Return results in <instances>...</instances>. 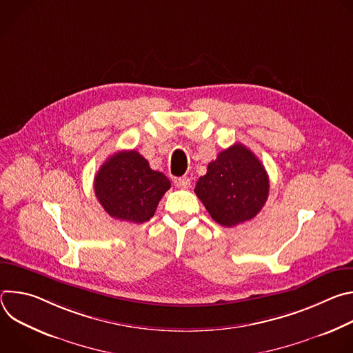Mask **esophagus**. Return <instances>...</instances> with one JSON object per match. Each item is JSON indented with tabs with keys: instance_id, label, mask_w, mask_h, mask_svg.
<instances>
[{
	"instance_id": "esophagus-1",
	"label": "esophagus",
	"mask_w": 353,
	"mask_h": 353,
	"mask_svg": "<svg viewBox=\"0 0 353 353\" xmlns=\"http://www.w3.org/2000/svg\"><path fill=\"white\" fill-rule=\"evenodd\" d=\"M190 184H191V181H190V179L185 177V176H183V177H176V179H174V185H177L179 188H188Z\"/></svg>"
}]
</instances>
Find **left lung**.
<instances>
[{"mask_svg":"<svg viewBox=\"0 0 353 353\" xmlns=\"http://www.w3.org/2000/svg\"><path fill=\"white\" fill-rule=\"evenodd\" d=\"M194 192L215 222L232 228L261 211L270 179L259 158L243 143H234L208 165Z\"/></svg>","mask_w":353,"mask_h":353,"instance_id":"obj_1","label":"left lung"}]
</instances>
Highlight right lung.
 <instances>
[{"label": "right lung", "mask_w": 353, "mask_h": 353, "mask_svg": "<svg viewBox=\"0 0 353 353\" xmlns=\"http://www.w3.org/2000/svg\"><path fill=\"white\" fill-rule=\"evenodd\" d=\"M169 188V179L150 169L134 149L112 155L94 176V194L105 211L114 219L134 223L152 218Z\"/></svg>", "instance_id": "1"}]
</instances>
